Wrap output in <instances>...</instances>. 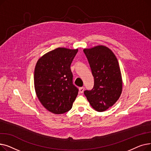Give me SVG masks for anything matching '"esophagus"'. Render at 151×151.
Listing matches in <instances>:
<instances>
[{
  "instance_id": "esophagus-1",
  "label": "esophagus",
  "mask_w": 151,
  "mask_h": 151,
  "mask_svg": "<svg viewBox=\"0 0 151 151\" xmlns=\"http://www.w3.org/2000/svg\"><path fill=\"white\" fill-rule=\"evenodd\" d=\"M84 91V87H81V88H79V91H80V92L81 93H83Z\"/></svg>"
}]
</instances>
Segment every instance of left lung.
Returning <instances> with one entry per match:
<instances>
[{
    "mask_svg": "<svg viewBox=\"0 0 151 151\" xmlns=\"http://www.w3.org/2000/svg\"><path fill=\"white\" fill-rule=\"evenodd\" d=\"M83 51L94 78L93 88L84 93L94 109L104 111L115 104L122 92V76L117 59L112 51L104 46Z\"/></svg>",
    "mask_w": 151,
    "mask_h": 151,
    "instance_id": "1",
    "label": "left lung"
}]
</instances>
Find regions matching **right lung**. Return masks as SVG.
<instances>
[{"instance_id": "add662e5", "label": "right lung", "mask_w": 151, "mask_h": 151, "mask_svg": "<svg viewBox=\"0 0 151 151\" xmlns=\"http://www.w3.org/2000/svg\"><path fill=\"white\" fill-rule=\"evenodd\" d=\"M78 51V49L58 47L43 55L37 62L34 71L37 96L42 105L54 114L68 111L78 93L70 69Z\"/></svg>"}]
</instances>
